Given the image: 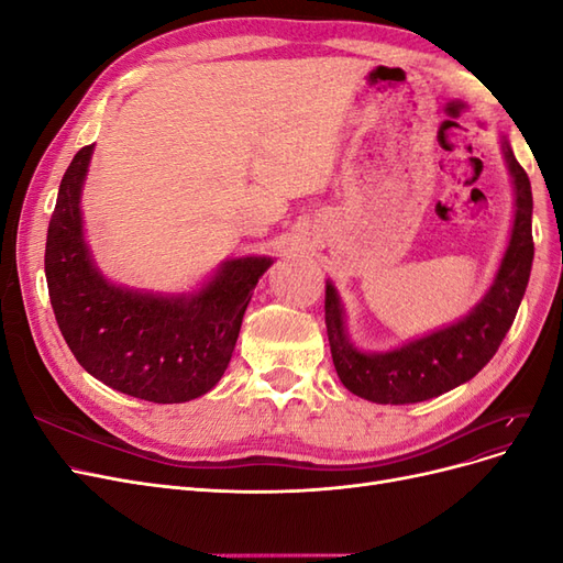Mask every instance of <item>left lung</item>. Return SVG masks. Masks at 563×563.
Masks as SVG:
<instances>
[{
	"mask_svg": "<svg viewBox=\"0 0 563 563\" xmlns=\"http://www.w3.org/2000/svg\"><path fill=\"white\" fill-rule=\"evenodd\" d=\"M515 183V225L488 294L451 327L383 354L360 352L345 333V314L338 291L327 282V333L338 378L352 395L376 404H416L474 378L498 352L517 317L533 265V195L512 147L503 143Z\"/></svg>",
	"mask_w": 563,
	"mask_h": 563,
	"instance_id": "1",
	"label": "left lung"
}]
</instances>
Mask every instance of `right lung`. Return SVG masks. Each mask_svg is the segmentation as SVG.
I'll return each instance as SVG.
<instances>
[{
	"instance_id": "1",
	"label": "right lung",
	"mask_w": 563,
	"mask_h": 563,
	"mask_svg": "<svg viewBox=\"0 0 563 563\" xmlns=\"http://www.w3.org/2000/svg\"><path fill=\"white\" fill-rule=\"evenodd\" d=\"M93 145L81 147L60 180L46 232L51 308L75 360L129 397L180 404L223 378L253 288L269 258H236L190 296H155L110 284L96 269L81 230V185Z\"/></svg>"
}]
</instances>
